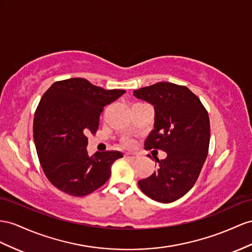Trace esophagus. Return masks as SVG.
I'll use <instances>...</instances> for the list:
<instances>
[{"label":"esophagus","instance_id":"1","mask_svg":"<svg viewBox=\"0 0 252 252\" xmlns=\"http://www.w3.org/2000/svg\"><path fill=\"white\" fill-rule=\"evenodd\" d=\"M125 158H130V159H135L137 158V154H135V153H126L125 154Z\"/></svg>","mask_w":252,"mask_h":252}]
</instances>
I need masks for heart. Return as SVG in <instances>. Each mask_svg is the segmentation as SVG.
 I'll return each mask as SVG.
<instances>
[{
  "label": "heart",
  "mask_w": 252,
  "mask_h": 252,
  "mask_svg": "<svg viewBox=\"0 0 252 252\" xmlns=\"http://www.w3.org/2000/svg\"><path fill=\"white\" fill-rule=\"evenodd\" d=\"M125 145L127 146V147L131 146V145H132V140H131V139H126V140H125Z\"/></svg>",
  "instance_id": "heart-1"
}]
</instances>
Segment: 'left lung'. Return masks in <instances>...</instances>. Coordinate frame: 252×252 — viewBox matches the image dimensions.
I'll return each mask as SVG.
<instances>
[{
    "instance_id": "left-lung-1",
    "label": "left lung",
    "mask_w": 252,
    "mask_h": 252,
    "mask_svg": "<svg viewBox=\"0 0 252 252\" xmlns=\"http://www.w3.org/2000/svg\"><path fill=\"white\" fill-rule=\"evenodd\" d=\"M133 94L154 106V126L146 149L167 153L165 159L157 160L158 170L138 181V186L158 202H173L196 183L208 157V112L188 87L169 82L134 90Z\"/></svg>"
}]
</instances>
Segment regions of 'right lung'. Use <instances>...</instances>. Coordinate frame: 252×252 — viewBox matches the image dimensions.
Returning <instances> with one entry per match:
<instances>
[{"mask_svg":"<svg viewBox=\"0 0 252 252\" xmlns=\"http://www.w3.org/2000/svg\"><path fill=\"white\" fill-rule=\"evenodd\" d=\"M126 92L105 90L85 79L55 82L43 94L34 116V141L44 175L56 189L82 197L104 184L119 151L89 157L87 134L99 127L103 107Z\"/></svg>","mask_w":252,"mask_h":252,"instance_id":"1","label":"right lung"}]
</instances>
